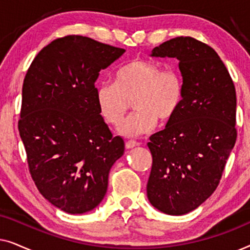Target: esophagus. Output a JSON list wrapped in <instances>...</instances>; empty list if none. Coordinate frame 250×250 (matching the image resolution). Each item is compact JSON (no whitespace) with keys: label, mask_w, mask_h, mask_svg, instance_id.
Instances as JSON below:
<instances>
[{"label":"esophagus","mask_w":250,"mask_h":250,"mask_svg":"<svg viewBox=\"0 0 250 250\" xmlns=\"http://www.w3.org/2000/svg\"><path fill=\"white\" fill-rule=\"evenodd\" d=\"M139 145H140V143L134 141V140H128V141H126L125 146H126V149H132V148H134V146H139Z\"/></svg>","instance_id":"obj_1"}]
</instances>
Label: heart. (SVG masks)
Here are the masks:
<instances>
[{
	"mask_svg": "<svg viewBox=\"0 0 250 250\" xmlns=\"http://www.w3.org/2000/svg\"><path fill=\"white\" fill-rule=\"evenodd\" d=\"M184 98V82L176 68L162 69L150 61L135 59L115 73L114 82L98 85L95 99L101 117L108 125L118 126L133 99L135 112L126 118L122 134L138 136L148 133L159 122L170 121Z\"/></svg>",
	"mask_w": 250,
	"mask_h": 250,
	"instance_id": "heart-1",
	"label": "heart"
}]
</instances>
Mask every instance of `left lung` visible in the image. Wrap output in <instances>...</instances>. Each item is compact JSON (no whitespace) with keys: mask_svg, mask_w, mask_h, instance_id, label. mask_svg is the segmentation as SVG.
<instances>
[{"mask_svg":"<svg viewBox=\"0 0 250 250\" xmlns=\"http://www.w3.org/2000/svg\"><path fill=\"white\" fill-rule=\"evenodd\" d=\"M151 56L179 59L184 98L166 127L150 136L146 194L163 213L183 215L199 207L220 183L237 140L235 87L213 47L193 37L166 41Z\"/></svg>","mask_w":250,"mask_h":250,"instance_id":"1","label":"left lung"}]
</instances>
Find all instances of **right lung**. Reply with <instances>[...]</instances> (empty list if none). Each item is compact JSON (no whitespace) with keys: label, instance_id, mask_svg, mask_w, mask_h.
I'll return each mask as SVG.
<instances>
[{"label":"right lung","instance_id":"obj_1","mask_svg":"<svg viewBox=\"0 0 250 250\" xmlns=\"http://www.w3.org/2000/svg\"><path fill=\"white\" fill-rule=\"evenodd\" d=\"M124 49L67 35L40 51L22 85L18 129L30 176L41 194L69 214L97 207L111 166L124 153L99 111V71Z\"/></svg>","mask_w":250,"mask_h":250}]
</instances>
